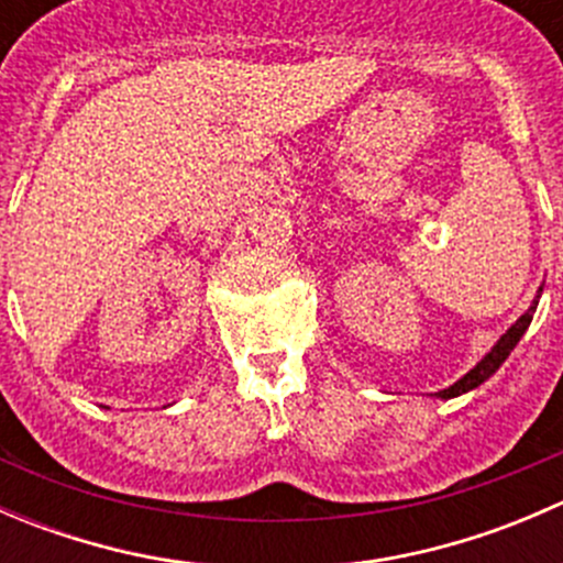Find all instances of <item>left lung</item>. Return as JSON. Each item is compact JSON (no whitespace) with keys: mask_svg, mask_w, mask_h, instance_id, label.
Wrapping results in <instances>:
<instances>
[{"mask_svg":"<svg viewBox=\"0 0 563 563\" xmlns=\"http://www.w3.org/2000/svg\"><path fill=\"white\" fill-rule=\"evenodd\" d=\"M539 294H542V288H539ZM539 294H537V297H533L531 308H528L526 313L520 316L518 321H515L512 327H509L507 332L501 334V340H498V343L493 345V349L487 351L485 356H482V362H476V367H471V371L465 373V376L460 378V382L452 384L450 389H441L439 395H435V397H441V400H450V397H457V395H463V391H471V389L479 387V384H485L487 378H490L493 373H496L498 367H501L504 362H507V356L512 354V349H515V345L520 343V338H523V334H526L528 323H531L533 313H537Z\"/></svg>","mask_w":563,"mask_h":563,"instance_id":"1","label":"left lung"}]
</instances>
